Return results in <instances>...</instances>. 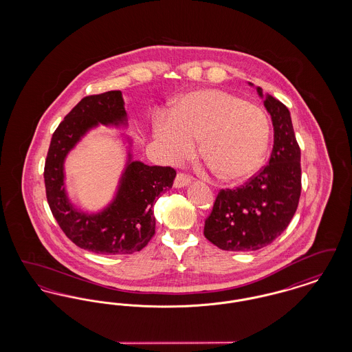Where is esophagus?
<instances>
[{
	"label": "esophagus",
	"instance_id": "obj_1",
	"mask_svg": "<svg viewBox=\"0 0 352 352\" xmlns=\"http://www.w3.org/2000/svg\"><path fill=\"white\" fill-rule=\"evenodd\" d=\"M191 182V177L184 174V173H178L175 179H174V187H184Z\"/></svg>",
	"mask_w": 352,
	"mask_h": 352
}]
</instances>
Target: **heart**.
Masks as SVG:
<instances>
[{
  "instance_id": "b5f03b06",
  "label": "heart",
  "mask_w": 352,
  "mask_h": 352,
  "mask_svg": "<svg viewBox=\"0 0 352 352\" xmlns=\"http://www.w3.org/2000/svg\"><path fill=\"white\" fill-rule=\"evenodd\" d=\"M270 125L263 108L220 89L186 94L171 116H157L154 135L170 162L178 164L199 141L201 158L224 181H243L260 168Z\"/></svg>"
}]
</instances>
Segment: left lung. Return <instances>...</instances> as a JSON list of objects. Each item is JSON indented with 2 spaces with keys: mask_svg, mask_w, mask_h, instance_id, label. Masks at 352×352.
<instances>
[{
  "mask_svg": "<svg viewBox=\"0 0 352 352\" xmlns=\"http://www.w3.org/2000/svg\"><path fill=\"white\" fill-rule=\"evenodd\" d=\"M263 96V89L257 87ZM274 144L268 165L234 190H220L204 221V236L223 251H256L273 243L294 217L301 197V151L290 112L264 95Z\"/></svg>",
  "mask_w": 352,
  "mask_h": 352,
  "instance_id": "8db88e82",
  "label": "left lung"
}]
</instances>
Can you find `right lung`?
Instances as JSON below:
<instances>
[{
  "label": "right lung",
  "mask_w": 352,
  "mask_h": 352,
  "mask_svg": "<svg viewBox=\"0 0 352 352\" xmlns=\"http://www.w3.org/2000/svg\"><path fill=\"white\" fill-rule=\"evenodd\" d=\"M126 112L121 91L85 96L59 124L51 137L45 164L46 197L62 231L78 247L99 254H131L141 251L155 234L153 204L168 190L177 175L170 166L128 164L118 195L105 210L79 212L65 191L63 162L85 132L100 124H124Z\"/></svg>",
  "instance_id": "add662e5"
}]
</instances>
